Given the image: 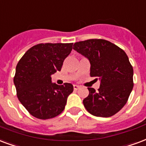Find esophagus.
Returning <instances> with one entry per match:
<instances>
[{"instance_id": "34e87169", "label": "esophagus", "mask_w": 146, "mask_h": 146, "mask_svg": "<svg viewBox=\"0 0 146 146\" xmlns=\"http://www.w3.org/2000/svg\"><path fill=\"white\" fill-rule=\"evenodd\" d=\"M78 88H80V86H78V85H74V90H78Z\"/></svg>"}]
</instances>
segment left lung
I'll return each mask as SVG.
<instances>
[{
	"instance_id": "obj_1",
	"label": "left lung",
	"mask_w": 146,
	"mask_h": 146,
	"mask_svg": "<svg viewBox=\"0 0 146 146\" xmlns=\"http://www.w3.org/2000/svg\"><path fill=\"white\" fill-rule=\"evenodd\" d=\"M73 49L90 61V75L101 81L95 92L83 100L86 110L98 117H111L123 108L133 88V68L125 52L108 40L89 39L74 44Z\"/></svg>"
}]
</instances>
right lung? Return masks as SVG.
I'll list each match as a JSON object with an SVG mask.
<instances>
[{
	"mask_svg": "<svg viewBox=\"0 0 146 146\" xmlns=\"http://www.w3.org/2000/svg\"><path fill=\"white\" fill-rule=\"evenodd\" d=\"M73 43L38 44L20 59L14 77L17 96L29 113L39 119L56 117L64 111L74 88L70 83H51V74L61 71Z\"/></svg>",
	"mask_w": 146,
	"mask_h": 146,
	"instance_id": "obj_1",
	"label": "right lung"
}]
</instances>
